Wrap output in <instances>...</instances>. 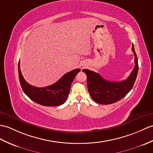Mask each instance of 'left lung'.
Wrapping results in <instances>:
<instances>
[{
	"mask_svg": "<svg viewBox=\"0 0 153 153\" xmlns=\"http://www.w3.org/2000/svg\"><path fill=\"white\" fill-rule=\"evenodd\" d=\"M132 50L135 55V66L129 77L121 81H109L93 71L83 69L87 77V88L93 100L100 104H111L120 100L129 93L136 81L138 61L134 45Z\"/></svg>",
	"mask_w": 153,
	"mask_h": 153,
	"instance_id": "1",
	"label": "left lung"
}]
</instances>
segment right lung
I'll use <instances>...</instances> for the list:
<instances>
[{
  "label": "right lung",
  "instance_id": "add662e5",
  "mask_svg": "<svg viewBox=\"0 0 153 153\" xmlns=\"http://www.w3.org/2000/svg\"><path fill=\"white\" fill-rule=\"evenodd\" d=\"M79 72V69H75L65 74L54 84L43 88L36 87L25 80L21 72L20 62L18 63L19 81L25 94L32 100L44 106H57L64 104L68 97L71 84Z\"/></svg>",
  "mask_w": 153,
  "mask_h": 153
}]
</instances>
